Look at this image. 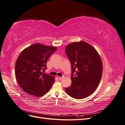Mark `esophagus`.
<instances>
[{
	"label": "esophagus",
	"mask_w": 125,
	"mask_h": 125,
	"mask_svg": "<svg viewBox=\"0 0 125 125\" xmlns=\"http://www.w3.org/2000/svg\"><path fill=\"white\" fill-rule=\"evenodd\" d=\"M63 78V77H59V78H58L59 80H62Z\"/></svg>",
	"instance_id": "obj_1"
}]
</instances>
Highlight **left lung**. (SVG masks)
Instances as JSON below:
<instances>
[{
  "label": "left lung",
  "instance_id": "left-lung-1",
  "mask_svg": "<svg viewBox=\"0 0 125 125\" xmlns=\"http://www.w3.org/2000/svg\"><path fill=\"white\" fill-rule=\"evenodd\" d=\"M65 52L71 63L72 73V83L65 88L66 93L76 99L89 96L97 88L103 73L99 54L92 46L82 41L67 45Z\"/></svg>",
  "mask_w": 125,
  "mask_h": 125
}]
</instances>
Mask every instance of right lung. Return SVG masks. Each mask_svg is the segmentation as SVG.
<instances>
[{"instance_id": "right-lung-1", "label": "right lung", "mask_w": 125, "mask_h": 125, "mask_svg": "<svg viewBox=\"0 0 125 125\" xmlns=\"http://www.w3.org/2000/svg\"><path fill=\"white\" fill-rule=\"evenodd\" d=\"M57 47L34 44L21 52L15 65V75L18 84L25 92L35 97L47 93L55 78L44 73L46 63Z\"/></svg>"}]
</instances>
